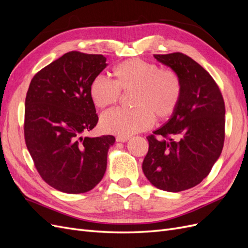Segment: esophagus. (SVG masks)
<instances>
[{"instance_id": "34e87169", "label": "esophagus", "mask_w": 248, "mask_h": 248, "mask_svg": "<svg viewBox=\"0 0 248 248\" xmlns=\"http://www.w3.org/2000/svg\"><path fill=\"white\" fill-rule=\"evenodd\" d=\"M129 140V137H123V136H118L116 138L117 141H121V142H125Z\"/></svg>"}]
</instances>
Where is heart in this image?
Masks as SVG:
<instances>
[{
  "instance_id": "b5f03b06",
  "label": "heart",
  "mask_w": 248,
  "mask_h": 248,
  "mask_svg": "<svg viewBox=\"0 0 248 248\" xmlns=\"http://www.w3.org/2000/svg\"><path fill=\"white\" fill-rule=\"evenodd\" d=\"M114 80L95 77L89 86V95L96 108L106 109L120 101L121 92H133V109H112L101 117L107 132L127 137L150 128L155 117L162 121L176 111L182 97V80L170 68L142 59H128L112 69Z\"/></svg>"
}]
</instances>
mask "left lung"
Wrapping results in <instances>:
<instances>
[{
    "label": "left lung",
    "instance_id": "8db88e82",
    "mask_svg": "<svg viewBox=\"0 0 248 248\" xmlns=\"http://www.w3.org/2000/svg\"><path fill=\"white\" fill-rule=\"evenodd\" d=\"M182 80V97L170 121L148 136L142 171L157 188L170 192L200 184L221 154L226 107L209 72L182 52L155 55Z\"/></svg>",
    "mask_w": 248,
    "mask_h": 248
}]
</instances>
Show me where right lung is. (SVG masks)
<instances>
[{
    "instance_id": "right-lung-1",
    "label": "right lung",
    "mask_w": 248,
    "mask_h": 248,
    "mask_svg": "<svg viewBox=\"0 0 248 248\" xmlns=\"http://www.w3.org/2000/svg\"><path fill=\"white\" fill-rule=\"evenodd\" d=\"M102 55L69 51L37 72L26 96L25 140L35 168L55 189H93L107 170L115 137L82 138L98 122L89 86L107 67Z\"/></svg>"
}]
</instances>
